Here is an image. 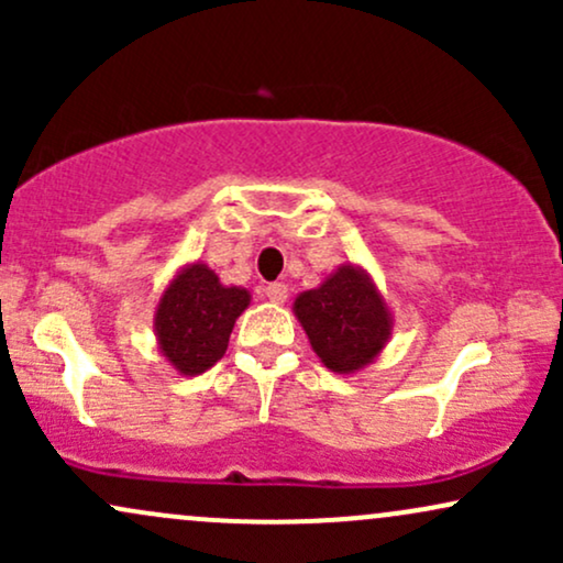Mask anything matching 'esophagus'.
Here are the masks:
<instances>
[{
    "mask_svg": "<svg viewBox=\"0 0 563 563\" xmlns=\"http://www.w3.org/2000/svg\"><path fill=\"white\" fill-rule=\"evenodd\" d=\"M264 296H267L269 301L283 303L288 299V286H286V283H269V286L264 288Z\"/></svg>",
    "mask_w": 563,
    "mask_h": 563,
    "instance_id": "obj_1",
    "label": "esophagus"
}]
</instances>
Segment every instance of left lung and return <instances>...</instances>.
Instances as JSON below:
<instances>
[{
  "label": "left lung",
  "instance_id": "obj_1",
  "mask_svg": "<svg viewBox=\"0 0 563 563\" xmlns=\"http://www.w3.org/2000/svg\"><path fill=\"white\" fill-rule=\"evenodd\" d=\"M294 314L320 363L341 376L376 363L391 339L389 303L371 273L352 262L296 296Z\"/></svg>",
  "mask_w": 563,
  "mask_h": 563
}]
</instances>
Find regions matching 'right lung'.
Returning <instances> with one entry per match:
<instances>
[{
	"mask_svg": "<svg viewBox=\"0 0 563 563\" xmlns=\"http://www.w3.org/2000/svg\"><path fill=\"white\" fill-rule=\"evenodd\" d=\"M251 294L224 286L209 264L190 262L166 283L153 314L161 357L179 376H200L222 360L235 320L249 309Z\"/></svg>",
	"mask_w": 563,
	"mask_h": 563,
	"instance_id": "right-lung-1",
	"label": "right lung"
}]
</instances>
